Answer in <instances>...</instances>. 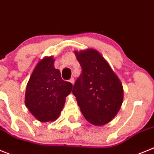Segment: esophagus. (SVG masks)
Masks as SVG:
<instances>
[{"instance_id": "1", "label": "esophagus", "mask_w": 154, "mask_h": 154, "mask_svg": "<svg viewBox=\"0 0 154 154\" xmlns=\"http://www.w3.org/2000/svg\"><path fill=\"white\" fill-rule=\"evenodd\" d=\"M69 81H70V82L73 85H74V77H71V78L70 79V80H69Z\"/></svg>"}]
</instances>
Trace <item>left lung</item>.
Returning <instances> with one entry per match:
<instances>
[{"label": "left lung", "instance_id": "1", "mask_svg": "<svg viewBox=\"0 0 154 154\" xmlns=\"http://www.w3.org/2000/svg\"><path fill=\"white\" fill-rule=\"evenodd\" d=\"M74 53L82 72L72 93L86 120L94 125H104L120 110L124 98L123 86L97 51L87 49Z\"/></svg>", "mask_w": 154, "mask_h": 154}]
</instances>
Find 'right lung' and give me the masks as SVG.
<instances>
[{"label":"right lung","mask_w":154,"mask_h":154,"mask_svg":"<svg viewBox=\"0 0 154 154\" xmlns=\"http://www.w3.org/2000/svg\"><path fill=\"white\" fill-rule=\"evenodd\" d=\"M53 57H46L37 63L27 83L25 104L41 122L54 121L60 116L65 98L72 91L71 83L62 80L54 67Z\"/></svg>","instance_id":"add662e5"}]
</instances>
